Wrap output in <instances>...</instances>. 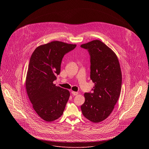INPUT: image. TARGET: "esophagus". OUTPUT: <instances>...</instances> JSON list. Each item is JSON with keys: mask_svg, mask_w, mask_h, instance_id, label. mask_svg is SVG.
I'll use <instances>...</instances> for the list:
<instances>
[{"mask_svg": "<svg viewBox=\"0 0 149 149\" xmlns=\"http://www.w3.org/2000/svg\"><path fill=\"white\" fill-rule=\"evenodd\" d=\"M71 94L73 95H77L78 94V93L77 92H74V91H72L71 92Z\"/></svg>", "mask_w": 149, "mask_h": 149, "instance_id": "obj_1", "label": "esophagus"}]
</instances>
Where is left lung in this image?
I'll list each match as a JSON object with an SVG mask.
<instances>
[{"label":"left lung","instance_id":"8db88e82","mask_svg":"<svg viewBox=\"0 0 149 149\" xmlns=\"http://www.w3.org/2000/svg\"><path fill=\"white\" fill-rule=\"evenodd\" d=\"M91 55V79L93 93H85L81 106L86 118L94 123L106 119L113 110L120 95L122 72L116 54L100 40L82 44Z\"/></svg>","mask_w":149,"mask_h":149}]
</instances>
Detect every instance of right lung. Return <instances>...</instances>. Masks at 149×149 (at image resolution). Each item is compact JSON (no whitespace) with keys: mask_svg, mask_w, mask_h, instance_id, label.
<instances>
[{"mask_svg":"<svg viewBox=\"0 0 149 149\" xmlns=\"http://www.w3.org/2000/svg\"><path fill=\"white\" fill-rule=\"evenodd\" d=\"M77 45L54 41L38 46L30 58L26 89L36 112L42 120L52 122L63 114L70 92L53 83L60 72L65 54Z\"/></svg>","mask_w":149,"mask_h":149,"instance_id":"add662e5","label":"right lung"}]
</instances>
